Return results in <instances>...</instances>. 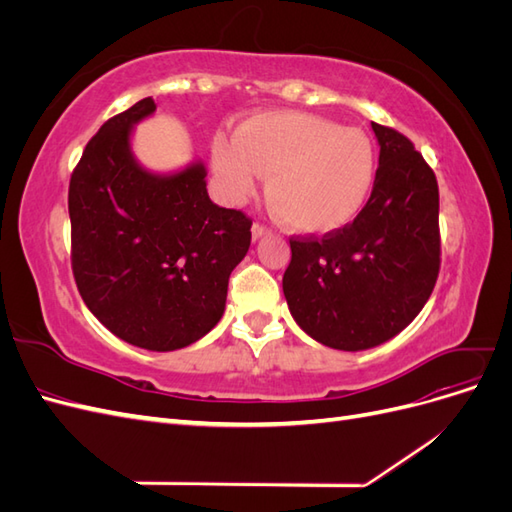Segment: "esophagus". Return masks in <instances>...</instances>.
<instances>
[{
	"instance_id": "esophagus-1",
	"label": "esophagus",
	"mask_w": 512,
	"mask_h": 512,
	"mask_svg": "<svg viewBox=\"0 0 512 512\" xmlns=\"http://www.w3.org/2000/svg\"><path fill=\"white\" fill-rule=\"evenodd\" d=\"M269 235V228H265L262 224H254L252 226V239L254 241H258V239H262V237H267Z\"/></svg>"
}]
</instances>
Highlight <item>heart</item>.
I'll return each instance as SVG.
<instances>
[{
	"instance_id": "1",
	"label": "heart",
	"mask_w": 512,
	"mask_h": 512,
	"mask_svg": "<svg viewBox=\"0 0 512 512\" xmlns=\"http://www.w3.org/2000/svg\"><path fill=\"white\" fill-rule=\"evenodd\" d=\"M213 173L230 203H243L267 179V203L282 226L303 237H327L363 211L376 179V147L359 128L297 111L254 113L232 141L211 149Z\"/></svg>"
}]
</instances>
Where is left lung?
<instances>
[{"label": "left lung", "mask_w": 512, "mask_h": 512, "mask_svg": "<svg viewBox=\"0 0 512 512\" xmlns=\"http://www.w3.org/2000/svg\"><path fill=\"white\" fill-rule=\"evenodd\" d=\"M380 158L374 190L350 226L290 239L282 288L294 322L346 352L376 348L418 316L440 271L438 181L404 134L371 123Z\"/></svg>", "instance_id": "8db88e82"}]
</instances>
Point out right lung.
Here are the masks:
<instances>
[{
    "instance_id": "obj_1",
    "label": "right lung",
    "mask_w": 512,
    "mask_h": 512,
    "mask_svg": "<svg viewBox=\"0 0 512 512\" xmlns=\"http://www.w3.org/2000/svg\"><path fill=\"white\" fill-rule=\"evenodd\" d=\"M151 98L108 119L87 143L68 192L72 271L89 312L123 342L170 352L224 316L228 277L250 250L252 220L207 194L196 160L153 173L136 160Z\"/></svg>"
}]
</instances>
